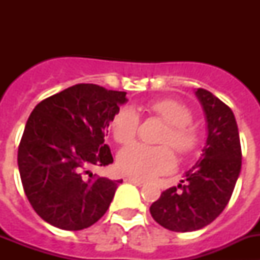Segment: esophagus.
I'll return each instance as SVG.
<instances>
[{"instance_id": "obj_1", "label": "esophagus", "mask_w": 260, "mask_h": 260, "mask_svg": "<svg viewBox=\"0 0 260 260\" xmlns=\"http://www.w3.org/2000/svg\"><path fill=\"white\" fill-rule=\"evenodd\" d=\"M125 181H126V182L134 183V185L139 186V187H142V186H144V181L137 180V178H134V177H126V178H125Z\"/></svg>"}]
</instances>
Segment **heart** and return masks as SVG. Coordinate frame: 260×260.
<instances>
[{"label": "heart", "mask_w": 260, "mask_h": 260, "mask_svg": "<svg viewBox=\"0 0 260 260\" xmlns=\"http://www.w3.org/2000/svg\"><path fill=\"white\" fill-rule=\"evenodd\" d=\"M151 113L167 123L161 143L171 144L181 155H189L197 148L199 133L191 123V112L173 99H160L147 105ZM139 127V116L132 107H122L116 112L110 128L116 142L126 144L135 138ZM176 157L169 146H147L133 143L119 151L117 167L119 172L138 180H151L158 174L171 172Z\"/></svg>", "instance_id": "b5f03b06"}]
</instances>
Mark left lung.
<instances>
[{
    "instance_id": "8db88e82",
    "label": "left lung",
    "mask_w": 260,
    "mask_h": 260,
    "mask_svg": "<svg viewBox=\"0 0 260 260\" xmlns=\"http://www.w3.org/2000/svg\"><path fill=\"white\" fill-rule=\"evenodd\" d=\"M195 96L207 122L203 153L185 172V185L162 191L150 207L153 220L172 232H194L211 224L226 207L241 172L240 134L232 109L207 89L198 88Z\"/></svg>"
}]
</instances>
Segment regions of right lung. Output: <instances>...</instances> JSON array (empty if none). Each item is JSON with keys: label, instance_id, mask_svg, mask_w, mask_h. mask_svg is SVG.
Returning <instances> with one entry per match:
<instances>
[{"label": "right lung", "instance_id": "obj_1", "mask_svg": "<svg viewBox=\"0 0 260 260\" xmlns=\"http://www.w3.org/2000/svg\"><path fill=\"white\" fill-rule=\"evenodd\" d=\"M126 92L75 84L39 103L18 150L20 180L32 208L48 224L80 231L102 219L122 180L92 174L113 162L104 143Z\"/></svg>", "mask_w": 260, "mask_h": 260}]
</instances>
